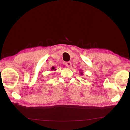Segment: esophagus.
Returning <instances> with one entry per match:
<instances>
[{
  "instance_id": "1",
  "label": "esophagus",
  "mask_w": 130,
  "mask_h": 130,
  "mask_svg": "<svg viewBox=\"0 0 130 130\" xmlns=\"http://www.w3.org/2000/svg\"><path fill=\"white\" fill-rule=\"evenodd\" d=\"M65 65L67 66L68 68H70L71 67V63L70 62H67L65 63Z\"/></svg>"
}]
</instances>
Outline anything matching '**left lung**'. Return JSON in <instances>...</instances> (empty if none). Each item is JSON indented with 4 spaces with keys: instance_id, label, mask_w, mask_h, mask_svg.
<instances>
[{
    "instance_id": "left-lung-1",
    "label": "left lung",
    "mask_w": 130,
    "mask_h": 130,
    "mask_svg": "<svg viewBox=\"0 0 130 130\" xmlns=\"http://www.w3.org/2000/svg\"><path fill=\"white\" fill-rule=\"evenodd\" d=\"M81 71V70H80ZM80 75H83V73L82 72V71H81V72H80Z\"/></svg>"
}]
</instances>
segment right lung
I'll use <instances>...</instances> for the list:
<instances>
[{"label": "right lung", "instance_id": "1", "mask_svg": "<svg viewBox=\"0 0 130 130\" xmlns=\"http://www.w3.org/2000/svg\"><path fill=\"white\" fill-rule=\"evenodd\" d=\"M51 70L52 71V70H54V71H55V70H56V69H55V68L54 67H52V68H51Z\"/></svg>", "mask_w": 130, "mask_h": 130}]
</instances>
